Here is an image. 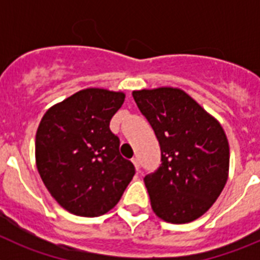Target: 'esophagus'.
Instances as JSON below:
<instances>
[{"label":"esophagus","instance_id":"1","mask_svg":"<svg viewBox=\"0 0 260 260\" xmlns=\"http://www.w3.org/2000/svg\"><path fill=\"white\" fill-rule=\"evenodd\" d=\"M132 161H133V164H134L135 169H137V171H139V168H141V164H139V158H138V157H133Z\"/></svg>","mask_w":260,"mask_h":260}]
</instances>
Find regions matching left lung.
<instances>
[{
    "instance_id": "8db88e82",
    "label": "left lung",
    "mask_w": 260,
    "mask_h": 260,
    "mask_svg": "<svg viewBox=\"0 0 260 260\" xmlns=\"http://www.w3.org/2000/svg\"><path fill=\"white\" fill-rule=\"evenodd\" d=\"M133 98L161 151L160 167L144 177L153 212L173 224L198 219L228 180L229 144L221 125L182 89H142Z\"/></svg>"
}]
</instances>
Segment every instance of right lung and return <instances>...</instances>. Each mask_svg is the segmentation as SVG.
<instances>
[{
    "label": "right lung",
    "mask_w": 260,
    "mask_h": 260,
    "mask_svg": "<svg viewBox=\"0 0 260 260\" xmlns=\"http://www.w3.org/2000/svg\"><path fill=\"white\" fill-rule=\"evenodd\" d=\"M125 95L102 88L74 93L44 114L36 133V165L48 191L69 212L104 215L135 174L109 123Z\"/></svg>",
    "instance_id": "add662e5"
}]
</instances>
